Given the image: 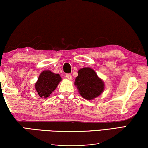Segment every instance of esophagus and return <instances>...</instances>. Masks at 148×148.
<instances>
[{
  "label": "esophagus",
  "instance_id": "34e87169",
  "mask_svg": "<svg viewBox=\"0 0 148 148\" xmlns=\"http://www.w3.org/2000/svg\"><path fill=\"white\" fill-rule=\"evenodd\" d=\"M66 78H67V79H69V80H71V79H72V76L71 74H66Z\"/></svg>",
  "mask_w": 148,
  "mask_h": 148
}]
</instances>
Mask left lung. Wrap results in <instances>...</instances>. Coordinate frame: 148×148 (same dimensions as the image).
<instances>
[{
  "instance_id": "1",
  "label": "left lung",
  "mask_w": 148,
  "mask_h": 148,
  "mask_svg": "<svg viewBox=\"0 0 148 148\" xmlns=\"http://www.w3.org/2000/svg\"><path fill=\"white\" fill-rule=\"evenodd\" d=\"M78 74L74 85L84 99L93 100L103 92L104 82L97 76L94 70L89 67L82 68L78 70Z\"/></svg>"
}]
</instances>
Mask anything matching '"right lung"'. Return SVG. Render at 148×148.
I'll use <instances>...</instances> for the list:
<instances>
[{"label":"right lung","instance_id":"add662e5","mask_svg":"<svg viewBox=\"0 0 148 148\" xmlns=\"http://www.w3.org/2000/svg\"><path fill=\"white\" fill-rule=\"evenodd\" d=\"M62 78L58 74L53 73L50 70H44L39 74L35 84V89L39 97L46 99L55 90Z\"/></svg>","mask_w":148,"mask_h":148}]
</instances>
